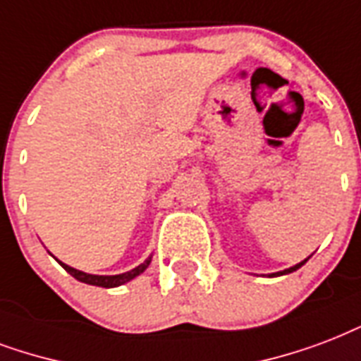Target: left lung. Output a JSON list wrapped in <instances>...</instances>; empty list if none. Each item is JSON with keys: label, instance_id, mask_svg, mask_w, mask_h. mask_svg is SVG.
I'll return each mask as SVG.
<instances>
[{"label": "left lung", "instance_id": "1", "mask_svg": "<svg viewBox=\"0 0 361 361\" xmlns=\"http://www.w3.org/2000/svg\"><path fill=\"white\" fill-rule=\"evenodd\" d=\"M305 261H307V259H305ZM305 261H301V263H297V265L290 267V269H284V271H280V272H274V274H271V276H282V274H290V272L297 271V269H299V267H302V265H305Z\"/></svg>", "mask_w": 361, "mask_h": 361}]
</instances>
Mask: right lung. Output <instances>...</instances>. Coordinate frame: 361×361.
Wrapping results in <instances>:
<instances>
[{"instance_id":"right-lung-1","label":"right lung","mask_w":361,"mask_h":361,"mask_svg":"<svg viewBox=\"0 0 361 361\" xmlns=\"http://www.w3.org/2000/svg\"><path fill=\"white\" fill-rule=\"evenodd\" d=\"M59 261V259H56ZM60 265L64 267L66 271L70 272L71 276L79 282H85V284H90V286H100V288H117V286H123L126 282H130L134 280L136 276H140L142 272L149 267L151 263V255L144 263H140L136 269H132V271H126V272H121V274H89V272H82V271H77L73 267L66 265L62 261H59Z\"/></svg>"}]
</instances>
